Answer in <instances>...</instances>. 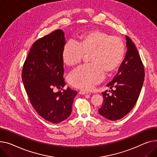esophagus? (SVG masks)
<instances>
[{"mask_svg":"<svg viewBox=\"0 0 157 157\" xmlns=\"http://www.w3.org/2000/svg\"><path fill=\"white\" fill-rule=\"evenodd\" d=\"M79 93L81 94V95H86V94H88V93L86 91H79Z\"/></svg>","mask_w":157,"mask_h":157,"instance_id":"obj_1","label":"esophagus"}]
</instances>
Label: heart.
Returning <instances> with one entry per match:
<instances>
[{
  "label": "heart",
  "instance_id": "heart-1",
  "mask_svg": "<svg viewBox=\"0 0 157 157\" xmlns=\"http://www.w3.org/2000/svg\"><path fill=\"white\" fill-rule=\"evenodd\" d=\"M89 54L91 63L79 66L68 76L71 86L86 91L103 80L105 71L111 73L118 69L124 59L125 45L119 36L93 29L81 34L78 44L73 40L68 41L62 50V57L66 65L72 66Z\"/></svg>",
  "mask_w": 157,
  "mask_h": 157
}]
</instances>
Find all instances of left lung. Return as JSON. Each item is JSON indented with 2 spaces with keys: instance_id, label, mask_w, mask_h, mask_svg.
I'll return each instance as SVG.
<instances>
[{
  "instance_id": "1",
  "label": "left lung",
  "mask_w": 157,
  "mask_h": 157,
  "mask_svg": "<svg viewBox=\"0 0 157 157\" xmlns=\"http://www.w3.org/2000/svg\"><path fill=\"white\" fill-rule=\"evenodd\" d=\"M127 52L119 67L118 72L102 92L103 102L98 109L99 113L105 118L116 121L122 119L132 110L136 103L144 79V69L138 51L131 39L126 36Z\"/></svg>"
}]
</instances>
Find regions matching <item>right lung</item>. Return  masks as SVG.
<instances>
[{"mask_svg": "<svg viewBox=\"0 0 157 157\" xmlns=\"http://www.w3.org/2000/svg\"><path fill=\"white\" fill-rule=\"evenodd\" d=\"M64 31L57 29L32 45L22 70V81L29 100L40 116L54 124L67 119L77 91L63 88L64 62L62 53L66 44Z\"/></svg>", "mask_w": 157, "mask_h": 157, "instance_id": "right-lung-1", "label": "right lung"}]
</instances>
